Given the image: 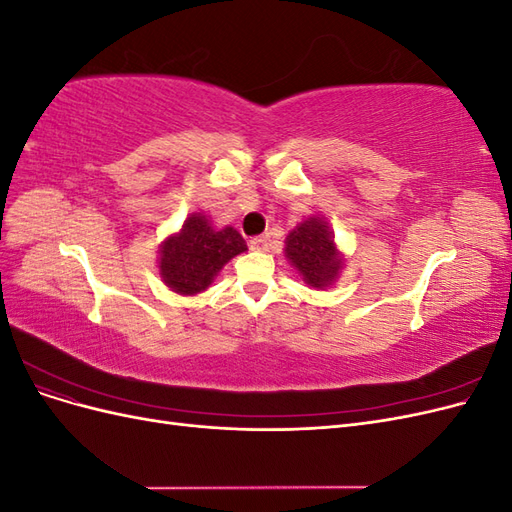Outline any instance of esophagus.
<instances>
[{"instance_id":"34e87169","label":"esophagus","mask_w":512,"mask_h":512,"mask_svg":"<svg viewBox=\"0 0 512 512\" xmlns=\"http://www.w3.org/2000/svg\"><path fill=\"white\" fill-rule=\"evenodd\" d=\"M250 247L254 252H267L269 250V239L267 237H254L250 241Z\"/></svg>"}]
</instances>
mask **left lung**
<instances>
[{
  "instance_id": "8db88e82",
  "label": "left lung",
  "mask_w": 512,
  "mask_h": 512,
  "mask_svg": "<svg viewBox=\"0 0 512 512\" xmlns=\"http://www.w3.org/2000/svg\"><path fill=\"white\" fill-rule=\"evenodd\" d=\"M284 243L286 260L309 288L327 290L335 286L346 265V254L337 247L327 220L309 215L288 232Z\"/></svg>"
}]
</instances>
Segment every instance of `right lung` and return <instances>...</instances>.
I'll return each mask as SVG.
<instances>
[{
  "instance_id": "right-lung-1",
  "label": "right lung",
  "mask_w": 512,
  "mask_h": 512,
  "mask_svg": "<svg viewBox=\"0 0 512 512\" xmlns=\"http://www.w3.org/2000/svg\"><path fill=\"white\" fill-rule=\"evenodd\" d=\"M243 252L247 245L235 228H215L209 215L196 211L162 241L158 271L168 290L194 297L205 292L224 265Z\"/></svg>"
}]
</instances>
